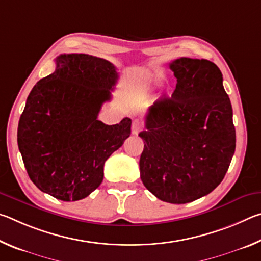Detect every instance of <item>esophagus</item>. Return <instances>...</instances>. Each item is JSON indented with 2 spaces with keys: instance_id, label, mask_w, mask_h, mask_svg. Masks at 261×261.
Instances as JSON below:
<instances>
[{
  "instance_id": "obj_1",
  "label": "esophagus",
  "mask_w": 261,
  "mask_h": 261,
  "mask_svg": "<svg viewBox=\"0 0 261 261\" xmlns=\"http://www.w3.org/2000/svg\"><path fill=\"white\" fill-rule=\"evenodd\" d=\"M131 129H132V134H134V135H138L139 132L141 131V125H140V123H138V122H134V123H132Z\"/></svg>"
}]
</instances>
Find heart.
Returning <instances> with one entry per match:
<instances>
[{
    "mask_svg": "<svg viewBox=\"0 0 261 261\" xmlns=\"http://www.w3.org/2000/svg\"><path fill=\"white\" fill-rule=\"evenodd\" d=\"M152 92V87L151 86H141L138 88V94L143 95V96H146L149 95Z\"/></svg>",
    "mask_w": 261,
    "mask_h": 261,
    "instance_id": "1",
    "label": "heart"
}]
</instances>
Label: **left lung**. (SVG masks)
Returning a JSON list of instances; mask_svg holds the SVG:
<instances>
[{"label":"left lung","instance_id":"1","mask_svg":"<svg viewBox=\"0 0 261 261\" xmlns=\"http://www.w3.org/2000/svg\"><path fill=\"white\" fill-rule=\"evenodd\" d=\"M169 68L177 79L171 98L145 117L140 178L162 201L187 204L222 182L236 147L232 108L220 69L207 60L180 57Z\"/></svg>","mask_w":261,"mask_h":261}]
</instances>
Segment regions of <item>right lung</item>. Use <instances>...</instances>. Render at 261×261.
<instances>
[{
  "label": "right lung",
  "instance_id": "right-lung-1",
  "mask_svg": "<svg viewBox=\"0 0 261 261\" xmlns=\"http://www.w3.org/2000/svg\"><path fill=\"white\" fill-rule=\"evenodd\" d=\"M55 61V71L28 96L17 141L35 187L76 201L102 182L105 162L130 136L131 120L114 125L98 120L118 79L113 63L87 54H62Z\"/></svg>",
  "mask_w": 261,
  "mask_h": 261
}]
</instances>
